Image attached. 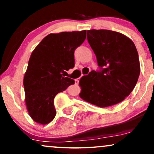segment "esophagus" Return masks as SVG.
Listing matches in <instances>:
<instances>
[{
	"instance_id": "obj_1",
	"label": "esophagus",
	"mask_w": 154,
	"mask_h": 154,
	"mask_svg": "<svg viewBox=\"0 0 154 154\" xmlns=\"http://www.w3.org/2000/svg\"><path fill=\"white\" fill-rule=\"evenodd\" d=\"M75 81V84H78L79 81V79H76Z\"/></svg>"
}]
</instances>
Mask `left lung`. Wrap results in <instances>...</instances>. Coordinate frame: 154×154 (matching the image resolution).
I'll return each instance as SVG.
<instances>
[{"label": "left lung", "mask_w": 154, "mask_h": 154, "mask_svg": "<svg viewBox=\"0 0 154 154\" xmlns=\"http://www.w3.org/2000/svg\"><path fill=\"white\" fill-rule=\"evenodd\" d=\"M100 71H91L79 80L80 98L104 108L117 104L130 95L140 74L136 46L124 34L107 29L87 32Z\"/></svg>", "instance_id": "8db88e82"}]
</instances>
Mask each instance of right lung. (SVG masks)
Wrapping results in <instances>:
<instances>
[{
    "mask_svg": "<svg viewBox=\"0 0 154 154\" xmlns=\"http://www.w3.org/2000/svg\"><path fill=\"white\" fill-rule=\"evenodd\" d=\"M86 32L50 34L32 51L23 84L26 109L34 122L52 121L56 115L55 96L75 84L62 73L75 66L74 52L85 40Z\"/></svg>",
    "mask_w": 154,
    "mask_h": 154,
    "instance_id": "add662e5",
    "label": "right lung"
}]
</instances>
